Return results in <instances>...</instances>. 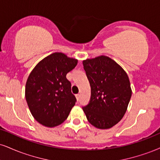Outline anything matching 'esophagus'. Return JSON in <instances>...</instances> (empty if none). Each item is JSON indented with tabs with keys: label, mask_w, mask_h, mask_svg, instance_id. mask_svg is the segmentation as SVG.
Listing matches in <instances>:
<instances>
[{
	"label": "esophagus",
	"mask_w": 160,
	"mask_h": 160,
	"mask_svg": "<svg viewBox=\"0 0 160 160\" xmlns=\"http://www.w3.org/2000/svg\"><path fill=\"white\" fill-rule=\"evenodd\" d=\"M80 94H78V95H76V98H77V100H78V101H79V100H80Z\"/></svg>",
	"instance_id": "obj_1"
}]
</instances>
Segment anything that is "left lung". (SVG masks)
Segmentation results:
<instances>
[{"label":"left lung","instance_id":"1","mask_svg":"<svg viewBox=\"0 0 160 160\" xmlns=\"http://www.w3.org/2000/svg\"><path fill=\"white\" fill-rule=\"evenodd\" d=\"M82 64L91 86L89 103L82 110L95 128H111L122 120L131 98L128 74L106 56L86 59Z\"/></svg>","mask_w":160,"mask_h":160}]
</instances>
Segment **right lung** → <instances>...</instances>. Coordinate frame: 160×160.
I'll return each instance as SVG.
<instances>
[{"mask_svg": "<svg viewBox=\"0 0 160 160\" xmlns=\"http://www.w3.org/2000/svg\"><path fill=\"white\" fill-rule=\"evenodd\" d=\"M78 59L53 53L40 61L29 75L25 98L33 118L48 128L58 126L68 118L77 99L66 74Z\"/></svg>", "mask_w": 160, "mask_h": 160, "instance_id": "add662e5", "label": "right lung"}]
</instances>
